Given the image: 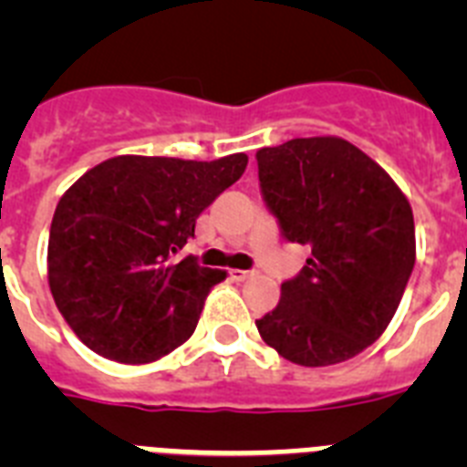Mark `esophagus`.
Masks as SVG:
<instances>
[{
  "label": "esophagus",
  "mask_w": 467,
  "mask_h": 467,
  "mask_svg": "<svg viewBox=\"0 0 467 467\" xmlns=\"http://www.w3.org/2000/svg\"><path fill=\"white\" fill-rule=\"evenodd\" d=\"M229 274H231V278H234V280H247V278H253V275H254V271L231 269V271H229Z\"/></svg>",
  "instance_id": "esophagus-1"
}]
</instances>
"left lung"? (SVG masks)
Wrapping results in <instances>:
<instances>
[{"mask_svg": "<svg viewBox=\"0 0 467 467\" xmlns=\"http://www.w3.org/2000/svg\"><path fill=\"white\" fill-rule=\"evenodd\" d=\"M257 166L283 236L311 247L259 334L295 365L350 360L386 332L414 269L410 201L377 161L334 135L264 147Z\"/></svg>", "mask_w": 467, "mask_h": 467, "instance_id": "obj_1", "label": "left lung"}]
</instances>
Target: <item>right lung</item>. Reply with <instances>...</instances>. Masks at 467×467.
Masks as SVG:
<instances>
[{
  "label": "right lung",
  "mask_w": 467,
  "mask_h": 467,
  "mask_svg": "<svg viewBox=\"0 0 467 467\" xmlns=\"http://www.w3.org/2000/svg\"><path fill=\"white\" fill-rule=\"evenodd\" d=\"M245 166V154L114 156L63 193L48 234V287L90 350L144 365L192 337L205 296L226 271L177 254L198 214Z\"/></svg>",
  "instance_id": "obj_1"
}]
</instances>
